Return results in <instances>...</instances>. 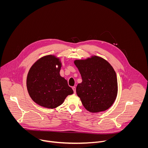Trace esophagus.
Instances as JSON below:
<instances>
[{"label": "esophagus", "mask_w": 148, "mask_h": 148, "mask_svg": "<svg viewBox=\"0 0 148 148\" xmlns=\"http://www.w3.org/2000/svg\"><path fill=\"white\" fill-rule=\"evenodd\" d=\"M72 88H73V91H74V94H75V93H76V88H75V87H73Z\"/></svg>", "instance_id": "1"}]
</instances>
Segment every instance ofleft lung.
I'll list each match as a JSON object with an SVG mask.
<instances>
[{
  "label": "left lung",
  "instance_id": "obj_1",
  "mask_svg": "<svg viewBox=\"0 0 148 148\" xmlns=\"http://www.w3.org/2000/svg\"><path fill=\"white\" fill-rule=\"evenodd\" d=\"M74 62L82 79L77 86L76 92L84 108L92 113L107 110L118 94L117 77L112 66L97 56L75 60Z\"/></svg>",
  "mask_w": 148,
  "mask_h": 148
}]
</instances>
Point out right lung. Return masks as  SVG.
I'll list each match as a JSON object with an SVG mask.
<instances>
[{
	"mask_svg": "<svg viewBox=\"0 0 148 148\" xmlns=\"http://www.w3.org/2000/svg\"><path fill=\"white\" fill-rule=\"evenodd\" d=\"M61 66L60 58L50 54L40 58L30 67L27 89L30 98L40 106L56 108L74 93L67 81L60 74Z\"/></svg>",
	"mask_w": 148,
	"mask_h": 148,
	"instance_id": "1",
	"label": "right lung"
}]
</instances>
